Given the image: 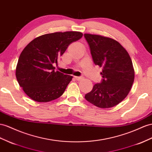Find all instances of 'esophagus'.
Returning a JSON list of instances; mask_svg holds the SVG:
<instances>
[{
	"label": "esophagus",
	"instance_id": "1",
	"mask_svg": "<svg viewBox=\"0 0 152 152\" xmlns=\"http://www.w3.org/2000/svg\"><path fill=\"white\" fill-rule=\"evenodd\" d=\"M75 79L77 81H80L83 79L82 77H78V76H75Z\"/></svg>",
	"mask_w": 152,
	"mask_h": 152
}]
</instances>
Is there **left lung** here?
I'll return each instance as SVG.
<instances>
[{
	"label": "left lung",
	"mask_w": 152,
	"mask_h": 152,
	"mask_svg": "<svg viewBox=\"0 0 152 152\" xmlns=\"http://www.w3.org/2000/svg\"><path fill=\"white\" fill-rule=\"evenodd\" d=\"M93 61L102 67L103 80L95 84L85 94L88 102L101 108L113 107L121 103L130 91L135 72L126 50L114 39L99 34H84Z\"/></svg>",
	"instance_id": "left-lung-1"
}]
</instances>
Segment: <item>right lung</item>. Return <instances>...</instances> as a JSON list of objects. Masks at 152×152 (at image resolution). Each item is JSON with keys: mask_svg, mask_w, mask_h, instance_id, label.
Masks as SVG:
<instances>
[{"mask_svg": "<svg viewBox=\"0 0 152 152\" xmlns=\"http://www.w3.org/2000/svg\"><path fill=\"white\" fill-rule=\"evenodd\" d=\"M83 37L79 31L55 32L37 37L23 49L17 65L18 84L31 99L46 103L64 94L72 76L54 71L53 64L68 46Z\"/></svg>", "mask_w": 152, "mask_h": 152, "instance_id": "add662e5", "label": "right lung"}]
</instances>
